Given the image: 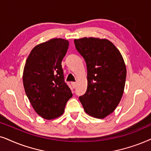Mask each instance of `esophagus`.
Masks as SVG:
<instances>
[{
  "label": "esophagus",
  "instance_id": "esophagus-1",
  "mask_svg": "<svg viewBox=\"0 0 151 151\" xmlns=\"http://www.w3.org/2000/svg\"><path fill=\"white\" fill-rule=\"evenodd\" d=\"M71 84H72V87H73L74 88H75L76 87H77V82H72V83H71Z\"/></svg>",
  "mask_w": 151,
  "mask_h": 151
}]
</instances>
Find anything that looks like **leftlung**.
<instances>
[{
	"instance_id": "8db88e82",
	"label": "left lung",
	"mask_w": 151,
	"mask_h": 151,
	"mask_svg": "<svg viewBox=\"0 0 151 151\" xmlns=\"http://www.w3.org/2000/svg\"><path fill=\"white\" fill-rule=\"evenodd\" d=\"M74 41L88 70L87 90L79 100L88 114L104 119L114 112L122 99L126 78L125 62L109 40L84 37Z\"/></svg>"
}]
</instances>
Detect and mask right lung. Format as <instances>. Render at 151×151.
<instances>
[{
  "mask_svg": "<svg viewBox=\"0 0 151 151\" xmlns=\"http://www.w3.org/2000/svg\"><path fill=\"white\" fill-rule=\"evenodd\" d=\"M69 42L52 39L36 45L24 67L23 82L26 95L35 112L45 119L62 115L72 96L64 81L61 62Z\"/></svg>",
  "mask_w": 151,
  "mask_h": 151,
  "instance_id": "1",
  "label": "right lung"
}]
</instances>
